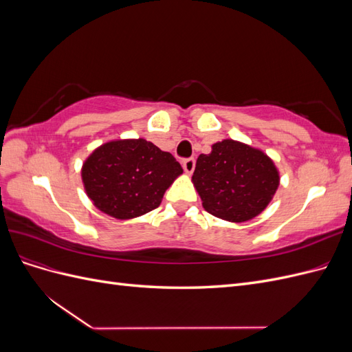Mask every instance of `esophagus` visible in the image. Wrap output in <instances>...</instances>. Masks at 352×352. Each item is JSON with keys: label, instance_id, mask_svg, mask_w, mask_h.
I'll return each instance as SVG.
<instances>
[{"label": "esophagus", "instance_id": "esophagus-1", "mask_svg": "<svg viewBox=\"0 0 352 352\" xmlns=\"http://www.w3.org/2000/svg\"><path fill=\"white\" fill-rule=\"evenodd\" d=\"M182 166H184V170H185L186 175H192L194 168H195V158H186V160H184Z\"/></svg>", "mask_w": 352, "mask_h": 352}]
</instances>
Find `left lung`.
Segmentation results:
<instances>
[{
    "mask_svg": "<svg viewBox=\"0 0 352 352\" xmlns=\"http://www.w3.org/2000/svg\"><path fill=\"white\" fill-rule=\"evenodd\" d=\"M279 182V170L267 154L233 140L212 144L210 154H201L192 176L204 210L232 223L261 214Z\"/></svg>",
    "mask_w": 352,
    "mask_h": 352,
    "instance_id": "left-lung-1",
    "label": "left lung"
}]
</instances>
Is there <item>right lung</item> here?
Masks as SVG:
<instances>
[{"mask_svg": "<svg viewBox=\"0 0 352 352\" xmlns=\"http://www.w3.org/2000/svg\"><path fill=\"white\" fill-rule=\"evenodd\" d=\"M182 173L172 154L140 138L110 141L94 150L82 166V182L100 211L129 220L162 204L167 188Z\"/></svg>", "mask_w": 352, "mask_h": 352, "instance_id": "1", "label": "right lung"}]
</instances>
